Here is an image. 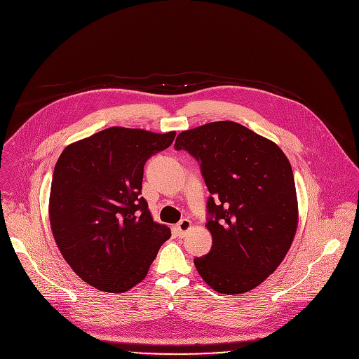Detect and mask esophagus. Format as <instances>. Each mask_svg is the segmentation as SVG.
<instances>
[{
	"label": "esophagus",
	"mask_w": 359,
	"mask_h": 359,
	"mask_svg": "<svg viewBox=\"0 0 359 359\" xmlns=\"http://www.w3.org/2000/svg\"><path fill=\"white\" fill-rule=\"evenodd\" d=\"M177 229H178V235L180 236H184L189 229H191V221L189 219H182L178 222L177 225Z\"/></svg>",
	"instance_id": "34e87169"
}]
</instances>
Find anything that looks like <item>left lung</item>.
<instances>
[{
    "instance_id": "left-lung-1",
    "label": "left lung",
    "mask_w": 359,
    "mask_h": 359,
    "mask_svg": "<svg viewBox=\"0 0 359 359\" xmlns=\"http://www.w3.org/2000/svg\"><path fill=\"white\" fill-rule=\"evenodd\" d=\"M175 150L199 164L210 192L206 228L212 248L194 263L215 292L239 294L269 277L297 229L292 165L273 141L235 121L182 131Z\"/></svg>"
}]
</instances>
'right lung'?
<instances>
[{
  "mask_svg": "<svg viewBox=\"0 0 359 359\" xmlns=\"http://www.w3.org/2000/svg\"><path fill=\"white\" fill-rule=\"evenodd\" d=\"M175 131L110 127L67 146L53 170L49 219L74 271L106 293L130 290L149 273L171 231L141 196L147 160Z\"/></svg>",
  "mask_w": 359,
  "mask_h": 359,
  "instance_id": "right-lung-1",
  "label": "right lung"
}]
</instances>
